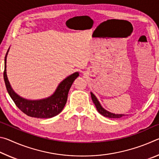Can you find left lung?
<instances>
[{"mask_svg": "<svg viewBox=\"0 0 159 159\" xmlns=\"http://www.w3.org/2000/svg\"><path fill=\"white\" fill-rule=\"evenodd\" d=\"M90 94H91V98H92V100L93 101V103L95 104L97 110H98V111L102 116H104L107 117V118H121L122 116H125L124 114H113V113L107 111V110H105L104 108H102L101 104H99V101L98 100V99H97L95 95L92 93H90Z\"/></svg>", "mask_w": 159, "mask_h": 159, "instance_id": "left-lung-1", "label": "left lung"}]
</instances>
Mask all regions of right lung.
Listing matches in <instances>:
<instances>
[{
  "label": "right lung",
  "instance_id": "add662e5",
  "mask_svg": "<svg viewBox=\"0 0 159 159\" xmlns=\"http://www.w3.org/2000/svg\"><path fill=\"white\" fill-rule=\"evenodd\" d=\"M9 50V49H8ZM5 57L3 77L7 93L19 109L29 116L39 118H49L55 116L62 111L66 103L70 88L75 79L79 76L78 72L67 77L61 82L53 95L50 98L41 100H27L17 95L12 90L6 74V57Z\"/></svg>",
  "mask_w": 159,
  "mask_h": 159
}]
</instances>
